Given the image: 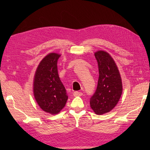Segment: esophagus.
Returning a JSON list of instances; mask_svg holds the SVG:
<instances>
[{"instance_id": "obj_1", "label": "esophagus", "mask_w": 150, "mask_h": 150, "mask_svg": "<svg viewBox=\"0 0 150 150\" xmlns=\"http://www.w3.org/2000/svg\"><path fill=\"white\" fill-rule=\"evenodd\" d=\"M73 95L75 97H78V96H82V92H79V91H75L73 93Z\"/></svg>"}]
</instances>
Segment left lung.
I'll return each instance as SVG.
<instances>
[{
    "instance_id": "1",
    "label": "left lung",
    "mask_w": 150,
    "mask_h": 150,
    "mask_svg": "<svg viewBox=\"0 0 150 150\" xmlns=\"http://www.w3.org/2000/svg\"><path fill=\"white\" fill-rule=\"evenodd\" d=\"M98 67V84L90 98V106L97 115L109 112L116 106L122 92V81L115 62L104 51L95 53Z\"/></svg>"
}]
</instances>
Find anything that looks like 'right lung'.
I'll use <instances>...</instances> for the list:
<instances>
[{"label":"right lung","mask_w":150,"mask_h":150,"mask_svg":"<svg viewBox=\"0 0 150 150\" xmlns=\"http://www.w3.org/2000/svg\"><path fill=\"white\" fill-rule=\"evenodd\" d=\"M60 57L52 53L44 57L34 78L33 93L37 103L43 111L52 115L60 112L68 98L58 74L57 62Z\"/></svg>","instance_id":"right-lung-1"}]
</instances>
